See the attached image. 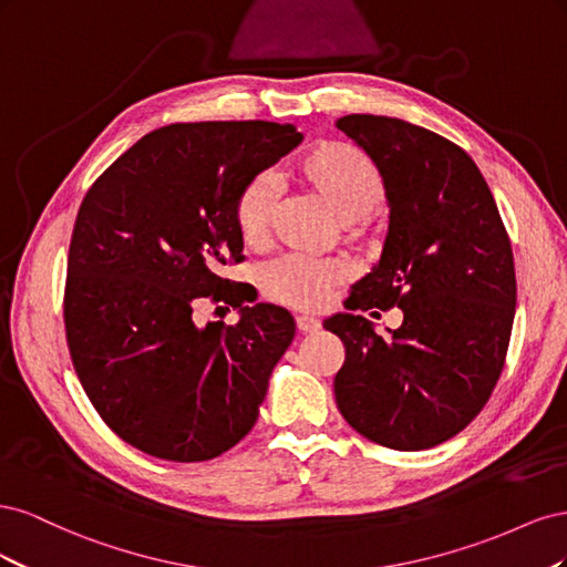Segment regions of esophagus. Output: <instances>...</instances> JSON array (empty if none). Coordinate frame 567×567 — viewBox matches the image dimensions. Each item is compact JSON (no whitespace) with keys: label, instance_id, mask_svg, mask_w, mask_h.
Here are the masks:
<instances>
[{"label":"esophagus","instance_id":"34e87169","mask_svg":"<svg viewBox=\"0 0 567 567\" xmlns=\"http://www.w3.org/2000/svg\"><path fill=\"white\" fill-rule=\"evenodd\" d=\"M296 323H298V331H302V333H315L321 329V321L312 315H298Z\"/></svg>","mask_w":567,"mask_h":567}]
</instances>
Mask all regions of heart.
<instances>
[{
    "label": "heart",
    "instance_id": "b5f03b06",
    "mask_svg": "<svg viewBox=\"0 0 567 567\" xmlns=\"http://www.w3.org/2000/svg\"><path fill=\"white\" fill-rule=\"evenodd\" d=\"M290 177L307 194L317 198L342 225H352L369 217L385 196V184L369 158L348 144L321 142L307 148L290 165ZM277 208V194L267 177H255L236 200V229L241 241L260 248ZM348 279V269L340 262H310L300 257H286L265 271V290L279 302L319 307L326 293Z\"/></svg>",
    "mask_w": 567,
    "mask_h": 567
}]
</instances>
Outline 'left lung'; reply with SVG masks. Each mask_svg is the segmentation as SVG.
Listing matches in <instances>:
<instances>
[{"label": "left lung", "instance_id": "1", "mask_svg": "<svg viewBox=\"0 0 567 567\" xmlns=\"http://www.w3.org/2000/svg\"><path fill=\"white\" fill-rule=\"evenodd\" d=\"M336 127L379 167L388 200L381 257L346 307L404 315L388 336L352 312L323 321L346 346L336 402L371 442L431 450L480 414L504 369L516 317L508 234L483 173L450 140L385 115Z\"/></svg>", "mask_w": 567, "mask_h": 567}]
</instances>
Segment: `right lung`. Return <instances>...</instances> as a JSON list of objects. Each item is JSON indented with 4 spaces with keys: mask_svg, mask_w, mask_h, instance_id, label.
<instances>
[{
    "mask_svg": "<svg viewBox=\"0 0 567 567\" xmlns=\"http://www.w3.org/2000/svg\"><path fill=\"white\" fill-rule=\"evenodd\" d=\"M302 142L293 125L184 123L142 136L84 196L68 255L65 336L99 416L132 447L208 461L241 442L296 319L244 305L219 277L244 260L236 200ZM203 297L234 327L193 319Z\"/></svg>",
    "mask_w": 567,
    "mask_h": 567,
    "instance_id": "obj_1",
    "label": "right lung"
}]
</instances>
